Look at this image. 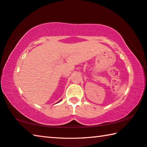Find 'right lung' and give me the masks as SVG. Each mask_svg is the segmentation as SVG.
I'll return each instance as SVG.
<instances>
[{
	"instance_id": "add662e5",
	"label": "right lung",
	"mask_w": 147,
	"mask_h": 147,
	"mask_svg": "<svg viewBox=\"0 0 147 147\" xmlns=\"http://www.w3.org/2000/svg\"><path fill=\"white\" fill-rule=\"evenodd\" d=\"M59 101H61V100H59Z\"/></svg>"
}]
</instances>
